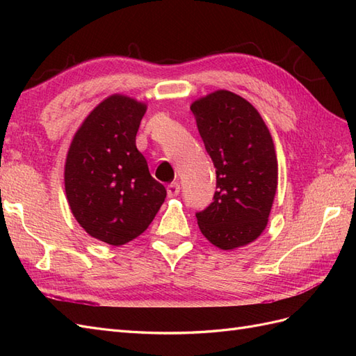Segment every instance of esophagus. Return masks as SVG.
<instances>
[{"mask_svg":"<svg viewBox=\"0 0 356 356\" xmlns=\"http://www.w3.org/2000/svg\"><path fill=\"white\" fill-rule=\"evenodd\" d=\"M166 193H168V197H176L180 193V185L177 182H172L166 186Z\"/></svg>","mask_w":356,"mask_h":356,"instance_id":"obj_1","label":"esophagus"}]
</instances>
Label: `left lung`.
<instances>
[{"label":"left lung","instance_id":"8db88e82","mask_svg":"<svg viewBox=\"0 0 356 356\" xmlns=\"http://www.w3.org/2000/svg\"><path fill=\"white\" fill-rule=\"evenodd\" d=\"M191 111L217 176L213 203L195 214L199 228L225 251L245 246L266 228L274 203V140L254 105L228 90L194 101Z\"/></svg>","mask_w":356,"mask_h":356}]
</instances>
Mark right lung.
<instances>
[{"instance_id": "1", "label": "right lung", "mask_w": 356, "mask_h": 356, "mask_svg": "<svg viewBox=\"0 0 356 356\" xmlns=\"http://www.w3.org/2000/svg\"><path fill=\"white\" fill-rule=\"evenodd\" d=\"M147 104L111 95L90 111L67 151L64 185L72 214L111 246L139 237L166 197L136 147Z\"/></svg>"}]
</instances>
